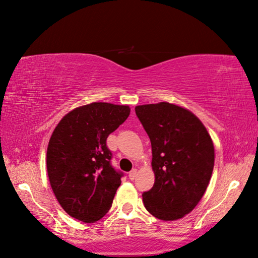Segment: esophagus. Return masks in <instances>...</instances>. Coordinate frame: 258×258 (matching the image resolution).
I'll return each instance as SVG.
<instances>
[{"label": "esophagus", "mask_w": 258, "mask_h": 258, "mask_svg": "<svg viewBox=\"0 0 258 258\" xmlns=\"http://www.w3.org/2000/svg\"><path fill=\"white\" fill-rule=\"evenodd\" d=\"M137 175H138V171H137V169H132V171H131L130 173H128V178H130V180H134V178L135 177H137Z\"/></svg>", "instance_id": "34e87169"}]
</instances>
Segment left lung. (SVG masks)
Masks as SVG:
<instances>
[{
	"instance_id": "1",
	"label": "left lung",
	"mask_w": 258,
	"mask_h": 258,
	"mask_svg": "<svg viewBox=\"0 0 258 258\" xmlns=\"http://www.w3.org/2000/svg\"><path fill=\"white\" fill-rule=\"evenodd\" d=\"M135 113L150 139L155 173L143 204L159 220H178L197 206L211 180L215 160L211 135L197 116L176 104H143Z\"/></svg>"
}]
</instances>
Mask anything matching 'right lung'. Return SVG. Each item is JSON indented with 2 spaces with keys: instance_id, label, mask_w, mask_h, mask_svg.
Segmentation results:
<instances>
[{
  "instance_id": "1",
  "label": "right lung",
  "mask_w": 258,
  "mask_h": 258,
  "mask_svg": "<svg viewBox=\"0 0 258 258\" xmlns=\"http://www.w3.org/2000/svg\"><path fill=\"white\" fill-rule=\"evenodd\" d=\"M128 106L93 102L68 112L52 133L46 167L55 198L68 215L99 221L111 207L123 173L111 166L107 138L127 119Z\"/></svg>"
}]
</instances>
